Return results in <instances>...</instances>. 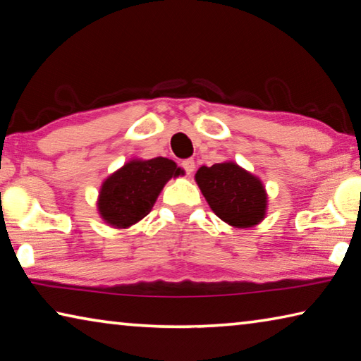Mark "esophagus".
<instances>
[{"mask_svg": "<svg viewBox=\"0 0 361 361\" xmlns=\"http://www.w3.org/2000/svg\"><path fill=\"white\" fill-rule=\"evenodd\" d=\"M181 167L185 169V172H186L188 175H192L194 169H195V164H194L192 159H185V161L181 162Z\"/></svg>", "mask_w": 361, "mask_h": 361, "instance_id": "esophagus-1", "label": "esophagus"}]
</instances>
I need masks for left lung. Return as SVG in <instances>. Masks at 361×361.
Masks as SVG:
<instances>
[{"instance_id": "1", "label": "left lung", "mask_w": 361, "mask_h": 361, "mask_svg": "<svg viewBox=\"0 0 361 361\" xmlns=\"http://www.w3.org/2000/svg\"><path fill=\"white\" fill-rule=\"evenodd\" d=\"M194 178L213 213L232 228H253L264 219L266 188L239 164L226 161L212 167L202 166Z\"/></svg>"}]
</instances>
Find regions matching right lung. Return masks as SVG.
I'll use <instances>...</instances> for the list:
<instances>
[{"label":"right lung","instance_id":"obj_1","mask_svg":"<svg viewBox=\"0 0 361 361\" xmlns=\"http://www.w3.org/2000/svg\"><path fill=\"white\" fill-rule=\"evenodd\" d=\"M172 159H130L102 183L97 210L108 226L127 229L151 212L170 178L183 175Z\"/></svg>","mask_w":361,"mask_h":361}]
</instances>
